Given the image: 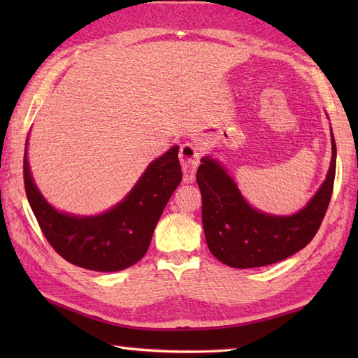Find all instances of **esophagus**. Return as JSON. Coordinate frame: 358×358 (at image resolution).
Segmentation results:
<instances>
[{
	"label": "esophagus",
	"mask_w": 358,
	"mask_h": 358,
	"mask_svg": "<svg viewBox=\"0 0 358 358\" xmlns=\"http://www.w3.org/2000/svg\"><path fill=\"white\" fill-rule=\"evenodd\" d=\"M180 158L183 163V181L185 183H192L195 180L196 166L200 163V152L195 144L185 143L180 148Z\"/></svg>",
	"instance_id": "esophagus-1"
}]
</instances>
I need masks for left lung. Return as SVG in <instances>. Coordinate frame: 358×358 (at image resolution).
<instances>
[{"mask_svg": "<svg viewBox=\"0 0 358 358\" xmlns=\"http://www.w3.org/2000/svg\"><path fill=\"white\" fill-rule=\"evenodd\" d=\"M324 183L306 208L291 217L266 215L243 200L234 180L215 159L203 158L196 169L201 192L203 229L209 250L237 269L260 268L285 260L308 246L328 210L336 178V141Z\"/></svg>", "mask_w": 358, "mask_h": 358, "instance_id": "1", "label": "left lung"}]
</instances>
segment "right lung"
Here are the masks:
<instances>
[{"label":"right lung","mask_w":358,"mask_h":358,"mask_svg":"<svg viewBox=\"0 0 358 358\" xmlns=\"http://www.w3.org/2000/svg\"><path fill=\"white\" fill-rule=\"evenodd\" d=\"M24 187L44 237L64 260L80 268L115 272L135 264L148 252L152 234L183 173L178 146L146 169L126 199L96 217H75L53 209L38 191L24 152Z\"/></svg>","instance_id":"obj_1"}]
</instances>
